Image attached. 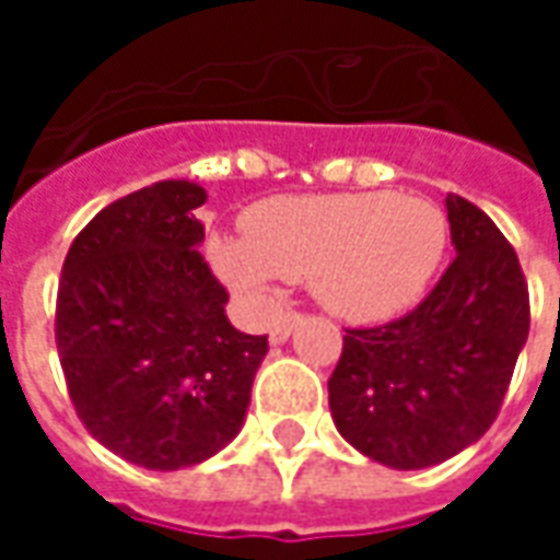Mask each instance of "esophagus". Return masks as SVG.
<instances>
[{
  "label": "esophagus",
  "instance_id": "esophagus-1",
  "mask_svg": "<svg viewBox=\"0 0 560 560\" xmlns=\"http://www.w3.org/2000/svg\"><path fill=\"white\" fill-rule=\"evenodd\" d=\"M296 324H303V315H296V312H291V315H284L281 320H276L272 329H269V341H272V345H284V341L291 339V332Z\"/></svg>",
  "mask_w": 560,
  "mask_h": 560
}]
</instances>
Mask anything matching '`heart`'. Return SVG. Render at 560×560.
<instances>
[{"mask_svg":"<svg viewBox=\"0 0 560 560\" xmlns=\"http://www.w3.org/2000/svg\"><path fill=\"white\" fill-rule=\"evenodd\" d=\"M243 231L212 233L207 257L245 305L267 312L279 279L308 281L317 303L353 324L411 308L450 240L441 207L393 191L269 197L245 212Z\"/></svg>","mask_w":560,"mask_h":560,"instance_id":"obj_1","label":"heart"}]
</instances>
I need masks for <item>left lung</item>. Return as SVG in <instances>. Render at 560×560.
<instances>
[{
  "label": "left lung",
  "mask_w": 560,
  "mask_h": 560,
  "mask_svg": "<svg viewBox=\"0 0 560 560\" xmlns=\"http://www.w3.org/2000/svg\"><path fill=\"white\" fill-rule=\"evenodd\" d=\"M456 260L411 315L348 329L329 377L339 434L396 470L441 465L492 425L525 341L528 284L513 245L465 197L446 195Z\"/></svg>",
  "instance_id": "left-lung-1"
}]
</instances>
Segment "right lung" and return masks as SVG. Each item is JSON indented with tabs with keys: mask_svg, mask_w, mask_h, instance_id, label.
Wrapping results in <instances>:
<instances>
[{
	"mask_svg": "<svg viewBox=\"0 0 560 560\" xmlns=\"http://www.w3.org/2000/svg\"><path fill=\"white\" fill-rule=\"evenodd\" d=\"M207 191L161 179L104 207L62 264L56 348L74 411L110 453L149 470L191 468L245 422L267 336L228 320L200 257Z\"/></svg>",
	"mask_w": 560,
	"mask_h": 560,
	"instance_id": "obj_1",
	"label": "right lung"
}]
</instances>
